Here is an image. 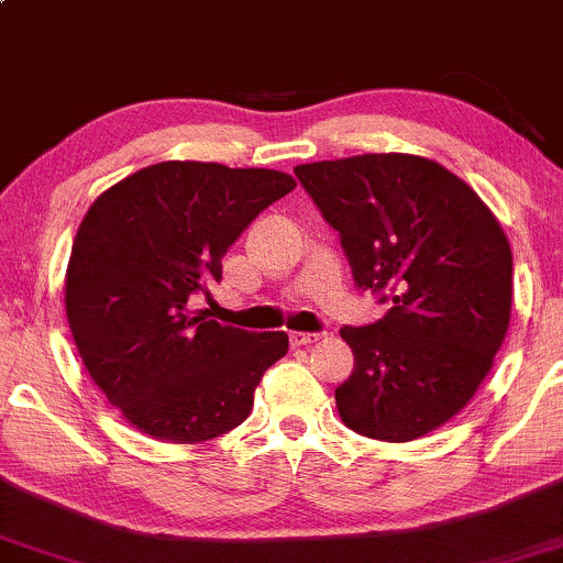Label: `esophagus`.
I'll use <instances>...</instances> for the list:
<instances>
[{
  "mask_svg": "<svg viewBox=\"0 0 563 563\" xmlns=\"http://www.w3.org/2000/svg\"><path fill=\"white\" fill-rule=\"evenodd\" d=\"M290 339V346H309L314 344V341L320 339V333H301V331H294L288 335Z\"/></svg>",
  "mask_w": 563,
  "mask_h": 563,
  "instance_id": "1",
  "label": "esophagus"
}]
</instances>
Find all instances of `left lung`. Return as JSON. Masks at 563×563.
<instances>
[{
	"instance_id": "obj_1",
	"label": "left lung",
	"mask_w": 563,
	"mask_h": 563,
	"mask_svg": "<svg viewBox=\"0 0 563 563\" xmlns=\"http://www.w3.org/2000/svg\"><path fill=\"white\" fill-rule=\"evenodd\" d=\"M339 232L354 286L391 303L344 325L354 371L335 389L357 434L410 442L468 405L506 339L510 245L493 211L437 161L407 153L318 161L294 169Z\"/></svg>"
}]
</instances>
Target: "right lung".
I'll list each match as a JSON object with an SVG mask.
<instances>
[{
	"label": "right lung",
	"mask_w": 563,
	"mask_h": 563,
	"mask_svg": "<svg viewBox=\"0 0 563 563\" xmlns=\"http://www.w3.org/2000/svg\"><path fill=\"white\" fill-rule=\"evenodd\" d=\"M294 187L273 169L164 161L89 206L70 249L68 325L89 376L142 434L177 444L228 434L286 357L283 331L219 325L187 299L222 280L230 245Z\"/></svg>",
	"instance_id": "obj_1"
}]
</instances>
